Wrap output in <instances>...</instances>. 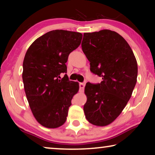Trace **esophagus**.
<instances>
[{
	"label": "esophagus",
	"mask_w": 155,
	"mask_h": 155,
	"mask_svg": "<svg viewBox=\"0 0 155 155\" xmlns=\"http://www.w3.org/2000/svg\"><path fill=\"white\" fill-rule=\"evenodd\" d=\"M85 83H79V87H80V91H83L84 88H85Z\"/></svg>",
	"instance_id": "34e87169"
}]
</instances>
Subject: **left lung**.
<instances>
[{
  "instance_id": "left-lung-1",
  "label": "left lung",
  "mask_w": 155,
  "mask_h": 155,
  "mask_svg": "<svg viewBox=\"0 0 155 155\" xmlns=\"http://www.w3.org/2000/svg\"><path fill=\"white\" fill-rule=\"evenodd\" d=\"M81 47L91 72L103 78L101 83H86L84 113L91 124L104 127L119 116L130 98L137 82V60L127 41L111 30L85 33Z\"/></svg>"
}]
</instances>
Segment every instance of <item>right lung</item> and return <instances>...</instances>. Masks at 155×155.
<instances>
[{
    "label": "right lung",
    "instance_id": "right-lung-1",
    "mask_svg": "<svg viewBox=\"0 0 155 155\" xmlns=\"http://www.w3.org/2000/svg\"><path fill=\"white\" fill-rule=\"evenodd\" d=\"M81 33L65 30L49 31L33 41L23 61L22 80L33 114L43 127L55 128L66 121L71 101L78 92V82L66 74L70 53L81 44Z\"/></svg>",
    "mask_w": 155,
    "mask_h": 155
}]
</instances>
